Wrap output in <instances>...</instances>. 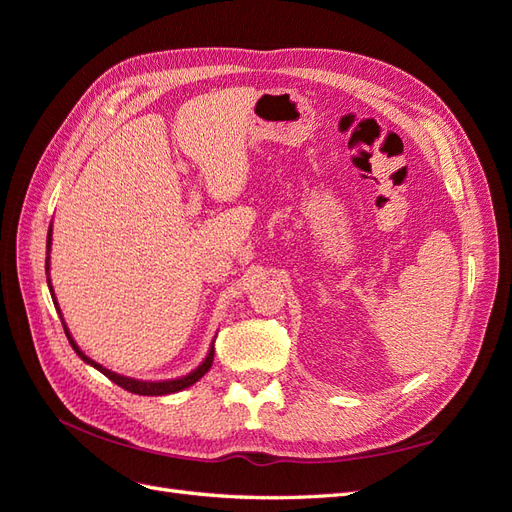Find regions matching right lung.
<instances>
[{
    "instance_id": "right-lung-1",
    "label": "right lung",
    "mask_w": 512,
    "mask_h": 512,
    "mask_svg": "<svg viewBox=\"0 0 512 512\" xmlns=\"http://www.w3.org/2000/svg\"><path fill=\"white\" fill-rule=\"evenodd\" d=\"M49 245H51V232H49ZM49 245H46V247H49ZM46 271H49V258H46ZM51 292H53V290H51ZM64 331H66V335H68V339H70V346L74 348V352L79 354L85 363H89L91 367H96L98 371H102V374H104L108 380H113L117 386H121V389H126V391L136 393V395H170V393H177V391H181V389H188V386H192L194 382H198L200 378H203V376L207 374V371L211 369V363H213V348H211L209 354H207V359L203 361V365H200L198 369H194L192 374H188V376L177 378V380H164V382L132 380V378L115 374V371L102 367V365L96 363V361H91L89 356H85V354L79 350V346L74 344V339L70 337V333H68L66 327H64Z\"/></svg>"
}]
</instances>
